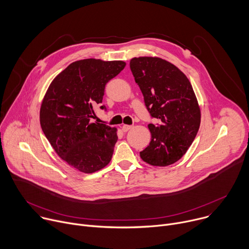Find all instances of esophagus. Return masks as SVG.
<instances>
[{
  "label": "esophagus",
  "mask_w": 249,
  "mask_h": 249,
  "mask_svg": "<svg viewBox=\"0 0 249 249\" xmlns=\"http://www.w3.org/2000/svg\"><path fill=\"white\" fill-rule=\"evenodd\" d=\"M132 127H133V126H131V125H123V126H122V131H123V132H127V131H129L130 129H132Z\"/></svg>",
  "instance_id": "34e87169"
}]
</instances>
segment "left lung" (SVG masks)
Returning <instances> with one entry per match:
<instances>
[{
  "instance_id": "left-lung-1",
  "label": "left lung",
  "mask_w": 249,
  "mask_h": 249,
  "mask_svg": "<svg viewBox=\"0 0 249 249\" xmlns=\"http://www.w3.org/2000/svg\"><path fill=\"white\" fill-rule=\"evenodd\" d=\"M130 69L147 110L160 121L148 125L152 139L140 156L155 166L172 164L185 155L200 127L201 112L192 86L178 68L158 57L133 58Z\"/></svg>"
}]
</instances>
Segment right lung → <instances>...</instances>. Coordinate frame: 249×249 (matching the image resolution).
Here are the masks:
<instances>
[{
	"label": "right lung",
	"instance_id": "add662e5",
	"mask_svg": "<svg viewBox=\"0 0 249 249\" xmlns=\"http://www.w3.org/2000/svg\"><path fill=\"white\" fill-rule=\"evenodd\" d=\"M125 66L123 61H76L53 80L43 98L40 125L45 137L64 161L82 172L92 173L111 160L117 130L91 120L106 84ZM100 109L106 111L104 105Z\"/></svg>",
	"mask_w": 249,
	"mask_h": 249
}]
</instances>
